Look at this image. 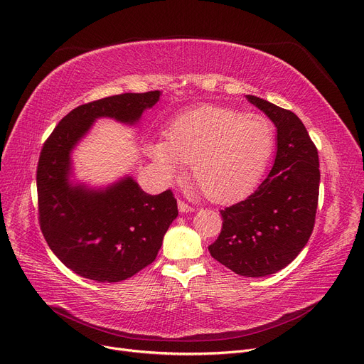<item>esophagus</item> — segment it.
<instances>
[{"label":"esophagus","mask_w":364,"mask_h":364,"mask_svg":"<svg viewBox=\"0 0 364 364\" xmlns=\"http://www.w3.org/2000/svg\"><path fill=\"white\" fill-rule=\"evenodd\" d=\"M178 209H180V212H183V213H187V212H191V210H193V208H191L188 203L183 202V200H178Z\"/></svg>","instance_id":"esophagus-1"}]
</instances>
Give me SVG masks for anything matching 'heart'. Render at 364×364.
I'll use <instances>...</instances> for the list:
<instances>
[{
	"label": "heart",
	"mask_w": 364,
	"mask_h": 364,
	"mask_svg": "<svg viewBox=\"0 0 364 364\" xmlns=\"http://www.w3.org/2000/svg\"><path fill=\"white\" fill-rule=\"evenodd\" d=\"M274 143V126L264 115L208 105L177 117L166 141L152 143L149 154L168 178H177L183 165H191L203 195L227 202L259 180Z\"/></svg>",
	"instance_id": "1"
}]
</instances>
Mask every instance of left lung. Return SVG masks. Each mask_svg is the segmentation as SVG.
Wrapping results in <instances>:
<instances>
[{
  "label": "left lung",
  "instance_id": "1",
  "mask_svg": "<svg viewBox=\"0 0 364 364\" xmlns=\"http://www.w3.org/2000/svg\"><path fill=\"white\" fill-rule=\"evenodd\" d=\"M246 98L277 127L271 173L245 200L221 210L223 230L208 247L241 277H266L291 263L307 245L319 198V156L301 119L257 96Z\"/></svg>",
  "mask_w": 364,
  "mask_h": 364
}]
</instances>
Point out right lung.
Wrapping results in <instances>:
<instances>
[{
    "label": "right lung",
    "mask_w": 364,
    "mask_h": 364,
    "mask_svg": "<svg viewBox=\"0 0 364 364\" xmlns=\"http://www.w3.org/2000/svg\"><path fill=\"white\" fill-rule=\"evenodd\" d=\"M159 96V90L121 93L80 105L43 143L36 171L39 225L54 255L83 278L119 282L146 268L178 215L171 190L152 196L132 177L105 188L70 181L71 152L95 119L136 124Z\"/></svg>",
    "instance_id": "1"
}]
</instances>
